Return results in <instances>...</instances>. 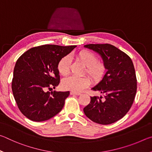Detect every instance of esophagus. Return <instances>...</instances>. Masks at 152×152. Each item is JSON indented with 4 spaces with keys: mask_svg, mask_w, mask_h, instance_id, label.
<instances>
[{
    "mask_svg": "<svg viewBox=\"0 0 152 152\" xmlns=\"http://www.w3.org/2000/svg\"><path fill=\"white\" fill-rule=\"evenodd\" d=\"M70 94H72V95H80V92H76L71 91L70 92Z\"/></svg>",
    "mask_w": 152,
    "mask_h": 152,
    "instance_id": "34e87169",
    "label": "esophagus"
}]
</instances>
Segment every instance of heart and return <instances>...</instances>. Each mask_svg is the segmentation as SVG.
Listing matches in <instances>:
<instances>
[{
  "mask_svg": "<svg viewBox=\"0 0 152 152\" xmlns=\"http://www.w3.org/2000/svg\"><path fill=\"white\" fill-rule=\"evenodd\" d=\"M76 58L86 67V72L94 80L101 78L104 72V66L101 62H98L97 58L94 53L88 51H81L76 54ZM70 60L68 56L61 59L58 64L59 73L66 76L70 70ZM90 85V80L87 77H76L70 76L64 79L62 86L66 90L74 92H80Z\"/></svg>",
  "mask_w": 152,
  "mask_h": 152,
  "instance_id": "1",
  "label": "heart"
}]
</instances>
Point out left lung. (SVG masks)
Listing matches in <instances>:
<instances>
[{
	"mask_svg": "<svg viewBox=\"0 0 152 152\" xmlns=\"http://www.w3.org/2000/svg\"><path fill=\"white\" fill-rule=\"evenodd\" d=\"M85 48L101 56L106 72L92 89L103 95L91 97L84 108L86 116L92 121L109 125L121 119L130 109L137 91V79L132 59L110 44H88Z\"/></svg>",
	"mask_w": 152,
	"mask_h": 152,
	"instance_id": "8db88e82",
	"label": "left lung"
}]
</instances>
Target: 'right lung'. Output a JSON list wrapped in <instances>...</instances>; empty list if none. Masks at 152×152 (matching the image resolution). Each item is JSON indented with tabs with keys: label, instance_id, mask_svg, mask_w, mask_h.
<instances>
[{
	"label": "right lung",
	"instance_id": "add662e5",
	"mask_svg": "<svg viewBox=\"0 0 152 152\" xmlns=\"http://www.w3.org/2000/svg\"><path fill=\"white\" fill-rule=\"evenodd\" d=\"M76 45H44L31 48L18 59L12 81L15 101L23 114L36 122L51 119L60 113L70 92H50L58 86V64Z\"/></svg>",
	"mask_w": 152,
	"mask_h": 152
}]
</instances>
